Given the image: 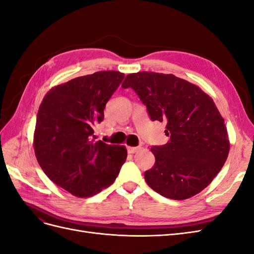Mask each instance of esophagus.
I'll return each mask as SVG.
<instances>
[{"instance_id":"1","label":"esophagus","mask_w":254,"mask_h":254,"mask_svg":"<svg viewBox=\"0 0 254 254\" xmlns=\"http://www.w3.org/2000/svg\"><path fill=\"white\" fill-rule=\"evenodd\" d=\"M141 149V147H131V146H128L127 147V150L129 153H135Z\"/></svg>"}]
</instances>
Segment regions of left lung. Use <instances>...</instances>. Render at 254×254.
<instances>
[{"label": "left lung", "mask_w": 254, "mask_h": 254, "mask_svg": "<svg viewBox=\"0 0 254 254\" xmlns=\"http://www.w3.org/2000/svg\"><path fill=\"white\" fill-rule=\"evenodd\" d=\"M122 87L133 89L152 121L166 123L170 141L150 148L156 162L144 174L148 186L175 200L200 193L219 173L230 149L225 120L213 99L173 74H129Z\"/></svg>", "instance_id": "1"}]
</instances>
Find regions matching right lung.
I'll return each mask as SVG.
<instances>
[{
  "instance_id": "obj_1",
  "label": "right lung",
  "mask_w": 254,
  "mask_h": 254,
  "mask_svg": "<svg viewBox=\"0 0 254 254\" xmlns=\"http://www.w3.org/2000/svg\"><path fill=\"white\" fill-rule=\"evenodd\" d=\"M125 75L102 71L52 88L39 107L34 133L38 163L49 178L76 197L110 187L127 158L125 146L95 142L93 127Z\"/></svg>"
}]
</instances>
